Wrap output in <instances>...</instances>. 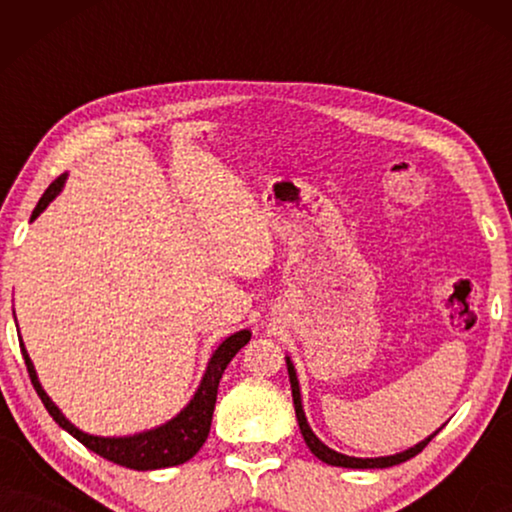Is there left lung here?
<instances>
[{"instance_id":"8db88e82","label":"left lung","mask_w":512,"mask_h":512,"mask_svg":"<svg viewBox=\"0 0 512 512\" xmlns=\"http://www.w3.org/2000/svg\"><path fill=\"white\" fill-rule=\"evenodd\" d=\"M286 368H289V382H291V394H293V408H296V417H298V426H300V433H303L307 447H310L312 454L317 459L324 461V464H331V466H342V468H389V466H396V464H403V461H408L415 457L424 450L426 445L431 443V438L436 436V433H431L429 438H424L422 443H417L415 447H410V450L405 452H398V454H391V457H377V459H359V457H347V454H340L331 450V447L321 443V440L314 436V431L310 429V424H307V417L303 412V401H300V387H298V377H296V368H293V363L289 356H286Z\"/></svg>"}]
</instances>
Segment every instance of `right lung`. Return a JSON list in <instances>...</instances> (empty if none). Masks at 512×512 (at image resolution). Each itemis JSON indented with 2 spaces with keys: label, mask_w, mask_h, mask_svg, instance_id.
I'll return each instance as SVG.
<instances>
[{
  "label": "right lung",
  "mask_w": 512,
  "mask_h": 512,
  "mask_svg": "<svg viewBox=\"0 0 512 512\" xmlns=\"http://www.w3.org/2000/svg\"><path fill=\"white\" fill-rule=\"evenodd\" d=\"M65 179L67 174H60V177L46 188V193L41 195L37 207H34L32 221L37 219L48 205H51L55 195H58L62 191V186H65ZM249 340H251L249 331H237L233 335H228V338L216 347V352L207 363L205 375H202L198 391H195L191 403H188L177 417H172L170 422H165L163 426H156V429L135 433V436H121V438L90 436V433H83L81 429H76V426L62 415L58 405L48 398L44 387L39 384L37 370L32 366L30 354H27L23 340H20V352H23L27 373H30V380L34 384V389H37L41 403H44L48 415H51L62 429L72 433V436L79 440V443L86 445L88 450H93L104 459L114 461L118 466L135 468V471H156V468L184 464V461L198 454L202 443H205L209 436V426H212L216 391H219L223 370H226L228 363L233 361V356L240 352Z\"/></svg>",
  "instance_id": "1"
}]
</instances>
